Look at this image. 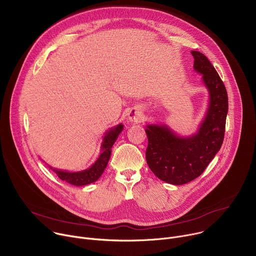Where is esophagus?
I'll use <instances>...</instances> for the list:
<instances>
[{
  "mask_svg": "<svg viewBox=\"0 0 256 256\" xmlns=\"http://www.w3.org/2000/svg\"><path fill=\"white\" fill-rule=\"evenodd\" d=\"M142 118V112L140 109H138L136 107L132 108L128 112V120L130 122L138 124V122H140Z\"/></svg>",
  "mask_w": 256,
  "mask_h": 256,
  "instance_id": "1",
  "label": "esophagus"
}]
</instances>
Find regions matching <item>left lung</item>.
I'll list each match as a JSON object with an SVG mask.
<instances>
[{"mask_svg": "<svg viewBox=\"0 0 256 256\" xmlns=\"http://www.w3.org/2000/svg\"><path fill=\"white\" fill-rule=\"evenodd\" d=\"M194 70L202 74L210 105L196 134L179 138L165 126H148L146 159L153 173L168 184L181 186L198 177L221 149L228 112L226 87L208 58L192 50Z\"/></svg>", "mask_w": 256, "mask_h": 256, "instance_id": "obj_1", "label": "left lung"}]
</instances>
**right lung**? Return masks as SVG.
Listing matches in <instances>:
<instances>
[{
	"mask_svg": "<svg viewBox=\"0 0 256 256\" xmlns=\"http://www.w3.org/2000/svg\"><path fill=\"white\" fill-rule=\"evenodd\" d=\"M122 128H124V126L120 124L116 128L109 130L105 134L102 142V153L100 154L96 162L89 169H86L84 171H79V172H66V171L52 169V167L50 168L56 173L60 179L64 180L68 182V184H70L72 186H81L92 184V182L96 181L101 176V174L105 170L108 160L110 158L112 146L116 142Z\"/></svg>",
	"mask_w": 256,
	"mask_h": 256,
	"instance_id": "obj_1",
	"label": "right lung"
}]
</instances>
